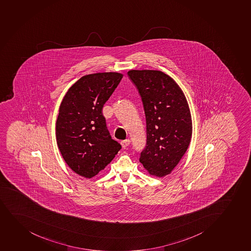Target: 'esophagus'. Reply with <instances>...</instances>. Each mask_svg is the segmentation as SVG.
Wrapping results in <instances>:
<instances>
[{
    "label": "esophagus",
    "instance_id": "obj_1",
    "mask_svg": "<svg viewBox=\"0 0 251 251\" xmlns=\"http://www.w3.org/2000/svg\"><path fill=\"white\" fill-rule=\"evenodd\" d=\"M121 144H122V147H123V148H126V147H127V146H128V145L130 144V140H129V139L122 140V142H121Z\"/></svg>",
    "mask_w": 251,
    "mask_h": 251
}]
</instances>
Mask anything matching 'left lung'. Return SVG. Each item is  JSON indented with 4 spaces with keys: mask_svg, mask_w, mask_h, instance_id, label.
<instances>
[{
    "mask_svg": "<svg viewBox=\"0 0 251 251\" xmlns=\"http://www.w3.org/2000/svg\"><path fill=\"white\" fill-rule=\"evenodd\" d=\"M145 110L147 141L140 162L162 177L177 166L190 144L193 123L184 93L171 76L158 70H129Z\"/></svg>",
    "mask_w": 251,
    "mask_h": 251,
    "instance_id": "1",
    "label": "left lung"
}]
</instances>
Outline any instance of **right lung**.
<instances>
[{"instance_id": "right-lung-1", "label": "right lung", "mask_w": 251, "mask_h": 251, "mask_svg": "<svg viewBox=\"0 0 251 251\" xmlns=\"http://www.w3.org/2000/svg\"><path fill=\"white\" fill-rule=\"evenodd\" d=\"M122 77L123 74L111 72L82 76L61 102L57 144L64 161L82 177L98 175L122 149L111 139L101 111Z\"/></svg>"}]
</instances>
